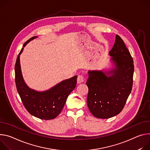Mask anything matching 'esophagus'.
<instances>
[{"instance_id":"obj_1","label":"esophagus","mask_w":150,"mask_h":150,"mask_svg":"<svg viewBox=\"0 0 150 150\" xmlns=\"http://www.w3.org/2000/svg\"><path fill=\"white\" fill-rule=\"evenodd\" d=\"M84 81V77L81 75H79L77 77V83H81L83 82Z\"/></svg>"}]
</instances>
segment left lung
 <instances>
[{"mask_svg": "<svg viewBox=\"0 0 150 150\" xmlns=\"http://www.w3.org/2000/svg\"><path fill=\"white\" fill-rule=\"evenodd\" d=\"M109 55L115 68L107 73L88 71L86 82L89 89V110L95 117L99 119H108L119 114L125 105L133 85L134 61L123 40L117 35Z\"/></svg>", "mask_w": 150, "mask_h": 150, "instance_id": "8db88e82", "label": "left lung"}]
</instances>
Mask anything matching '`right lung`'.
Masks as SVG:
<instances>
[{"instance_id": "obj_1", "label": "right lung", "mask_w": 150, "mask_h": 150, "mask_svg": "<svg viewBox=\"0 0 150 150\" xmlns=\"http://www.w3.org/2000/svg\"><path fill=\"white\" fill-rule=\"evenodd\" d=\"M36 38L37 36L33 37L24 43L16 58L15 65V84L22 103L30 114L42 120H51L61 113L68 96L76 88L77 76L63 80L43 92H38L28 88L23 77L20 55L27 43Z\"/></svg>"}]
</instances>
